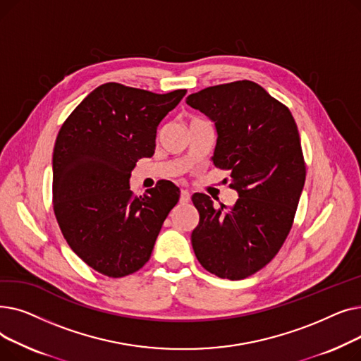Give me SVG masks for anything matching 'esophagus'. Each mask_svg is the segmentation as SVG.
<instances>
[{"mask_svg":"<svg viewBox=\"0 0 361 361\" xmlns=\"http://www.w3.org/2000/svg\"><path fill=\"white\" fill-rule=\"evenodd\" d=\"M188 202H190V192H188V190H181L180 203H188Z\"/></svg>","mask_w":361,"mask_h":361,"instance_id":"1","label":"esophagus"}]
</instances>
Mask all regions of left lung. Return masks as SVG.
Wrapping results in <instances>:
<instances>
[{"label": "left lung", "instance_id": "obj_1", "mask_svg": "<svg viewBox=\"0 0 361 361\" xmlns=\"http://www.w3.org/2000/svg\"><path fill=\"white\" fill-rule=\"evenodd\" d=\"M209 117L218 139L214 164L231 171L233 206L195 193L200 219L192 233L202 267L219 278L244 279L276 256L294 222L306 162L290 109L250 80L211 86L185 101Z\"/></svg>", "mask_w": 361, "mask_h": 361}]
</instances>
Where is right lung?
Wrapping results in <instances>:
<instances>
[{"label": "right lung", "mask_w": 361, "mask_h": 361, "mask_svg": "<svg viewBox=\"0 0 361 361\" xmlns=\"http://www.w3.org/2000/svg\"><path fill=\"white\" fill-rule=\"evenodd\" d=\"M185 89L154 93L109 82L63 123L52 155V206L60 230L87 267L109 278L149 260L178 187L164 181L135 196L128 180L155 152L157 128Z\"/></svg>", "instance_id": "add662e5"}]
</instances>
